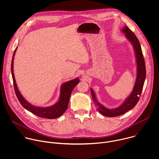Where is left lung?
Here are the masks:
<instances>
[{"instance_id":"obj_1","label":"left lung","mask_w":159,"mask_h":159,"mask_svg":"<svg viewBox=\"0 0 159 159\" xmlns=\"http://www.w3.org/2000/svg\"><path fill=\"white\" fill-rule=\"evenodd\" d=\"M122 31L125 33L126 38L131 43L133 46L137 64V75L133 91L129 96L120 107L113 109H107L102 106L101 104H100L96 99L93 90L90 89L92 97L95 106H96L98 108L97 109L101 114L107 117H115L122 115L124 113L129 111L136 106V104L139 102L140 97L141 96L146 77L145 60L140 44L138 38L133 33V31H131L126 26L122 30Z\"/></svg>"}]
</instances>
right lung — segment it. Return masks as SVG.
Returning <instances> with one entry per match:
<instances>
[{"mask_svg": "<svg viewBox=\"0 0 159 159\" xmlns=\"http://www.w3.org/2000/svg\"><path fill=\"white\" fill-rule=\"evenodd\" d=\"M17 48L15 49L12 62H11V73L13 79L14 87L15 90V93L16 96L20 103V104L23 106L26 109L32 112L33 114L44 118L47 119H55L61 116L65 111L66 110L68 104H69L70 97L74 88L79 84V80L78 78L66 82L62 84L60 89V96L59 98V101L54 105L48 107H39L31 105L30 104L25 98L22 97L19 91L18 88L17 87L16 80L14 78V70H13V63H14V58L15 55L16 51Z\"/></svg>", "mask_w": 159, "mask_h": 159, "instance_id": "obj_1", "label": "right lung"}]
</instances>
